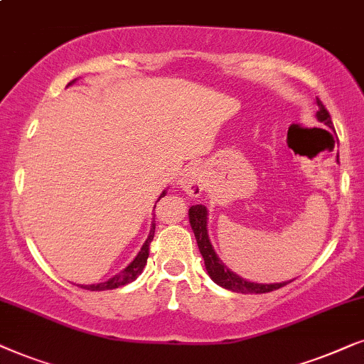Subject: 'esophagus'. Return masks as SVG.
<instances>
[{
	"label": "esophagus",
	"instance_id": "esophagus-1",
	"mask_svg": "<svg viewBox=\"0 0 364 364\" xmlns=\"http://www.w3.org/2000/svg\"><path fill=\"white\" fill-rule=\"evenodd\" d=\"M179 185L188 196L198 198L205 190V173H203L201 166H191L188 168L181 179H179Z\"/></svg>",
	"mask_w": 364,
	"mask_h": 364
}]
</instances>
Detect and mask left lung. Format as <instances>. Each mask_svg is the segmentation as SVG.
<instances>
[{
    "label": "left lung",
    "instance_id": "obj_1",
    "mask_svg": "<svg viewBox=\"0 0 364 364\" xmlns=\"http://www.w3.org/2000/svg\"><path fill=\"white\" fill-rule=\"evenodd\" d=\"M318 103V119L324 123L329 128H333V121H331V114L326 109L321 101H316ZM206 208L201 205H195L190 208V223L193 231H195L196 236V243L198 248H200L203 259H205V266L208 269V274L211 276V279L215 283L220 284V287L230 289V291L235 293H243V294H261V293H269L274 291V289H279L281 287H287L288 283H276V284H258V283H250L240 276H236L235 273H231L230 269L226 268L225 264L221 263V259L218 258L215 250L210 243V238H208V230H206Z\"/></svg>",
    "mask_w": 364,
    "mask_h": 364
}]
</instances>
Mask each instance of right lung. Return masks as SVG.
<instances>
[{"label":"right lung","instance_id":"right-lung-1","mask_svg":"<svg viewBox=\"0 0 364 364\" xmlns=\"http://www.w3.org/2000/svg\"><path fill=\"white\" fill-rule=\"evenodd\" d=\"M164 195H166V193L163 191V193H161V196H159V198H163ZM154 228H156V225H154V223H153L151 232H149V236H148L146 243L143 245L141 251H139L138 256H136V258L133 259V263L129 264L128 268H124V271H121L119 274L113 276V278L108 279V281H105V283H100V284H90V287H83V288H85V289H91V291H105V289H114V288L124 287V284L132 283V281L136 279L138 276L141 274V271H143V268H144V264H146V259H148V256H149V245H151L153 236H154Z\"/></svg>","mask_w":364,"mask_h":364}]
</instances>
